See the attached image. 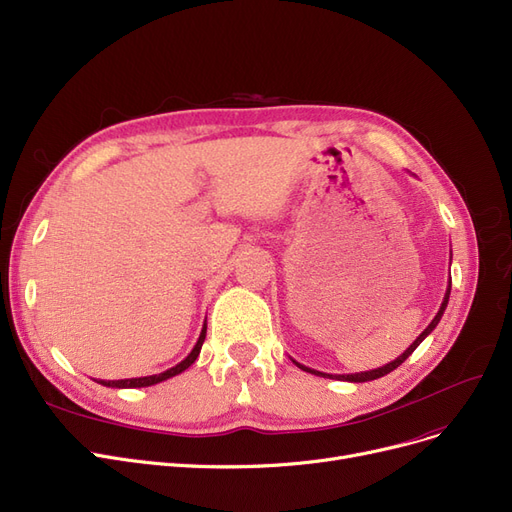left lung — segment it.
Wrapping results in <instances>:
<instances>
[{"instance_id":"obj_1","label":"left lung","mask_w":512,"mask_h":512,"mask_svg":"<svg viewBox=\"0 0 512 512\" xmlns=\"http://www.w3.org/2000/svg\"><path fill=\"white\" fill-rule=\"evenodd\" d=\"M450 291H452V278H450V282H448L446 295H443V301H441V307H439V311H437V316L431 320V324L420 332V335L416 337V341H414L402 355H399V358H395L393 362H389V364H385V366H381V368H374V370H368V372H355V374H328V372H320V370H314V368H307V366L299 364L297 360H293V362H295L301 370H305V372H309V374H316V376H324V379H337V381H349V383H368V381H374V379H381V376L393 372L397 366H402V364L410 358L412 351H414L422 341H425V339L431 335V332L435 330V326L439 324V320H441V316H443V311H446V307H448Z\"/></svg>"}]
</instances>
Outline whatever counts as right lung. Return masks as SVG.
I'll list each match as a JSON object with an SVG mask.
<instances>
[{"mask_svg": "<svg viewBox=\"0 0 512 512\" xmlns=\"http://www.w3.org/2000/svg\"><path fill=\"white\" fill-rule=\"evenodd\" d=\"M205 337H207V320H205V324H203V330H201V335H198V341H196V345L192 347V351L186 355V358L180 362V364H175L173 368H169V370H165V372H161V374H150V376H140V379H121V381H98L100 385H104V387H113V389H136V387H150V385H157V383H163V381H167V379H171V376H175V374H182L186 368H190L194 362H196V358H198V353H201V347H203V343H205Z\"/></svg>", "mask_w": 512, "mask_h": 512, "instance_id": "add662e5", "label": "right lung"}]
</instances>
